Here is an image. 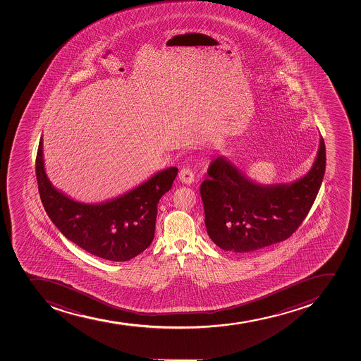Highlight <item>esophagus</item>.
<instances>
[{
    "label": "esophagus",
    "mask_w": 361,
    "mask_h": 361,
    "mask_svg": "<svg viewBox=\"0 0 361 361\" xmlns=\"http://www.w3.org/2000/svg\"><path fill=\"white\" fill-rule=\"evenodd\" d=\"M179 180L185 185H190L194 181V173L190 169H182L179 173Z\"/></svg>",
    "instance_id": "obj_1"
}]
</instances>
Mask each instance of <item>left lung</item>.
<instances>
[{
  "label": "left lung",
  "instance_id": "8db88e82",
  "mask_svg": "<svg viewBox=\"0 0 361 361\" xmlns=\"http://www.w3.org/2000/svg\"><path fill=\"white\" fill-rule=\"evenodd\" d=\"M325 166L326 151L322 137L311 169L288 183L263 185L226 157L215 159L208 169L209 179L200 188L210 240L236 254L286 240L309 214L323 182Z\"/></svg>",
  "mask_w": 361,
  "mask_h": 361
}]
</instances>
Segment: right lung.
I'll list each match as a JSON object with an SVG mask.
<instances>
[{"label": "right lung", "instance_id": "obj_1", "mask_svg": "<svg viewBox=\"0 0 361 361\" xmlns=\"http://www.w3.org/2000/svg\"><path fill=\"white\" fill-rule=\"evenodd\" d=\"M176 174V167H169L117 197L85 203L52 185L44 169L43 137L36 157L38 192L52 224L78 247L112 262L130 261L151 245L159 200L172 188Z\"/></svg>", "mask_w": 361, "mask_h": 361}]
</instances>
